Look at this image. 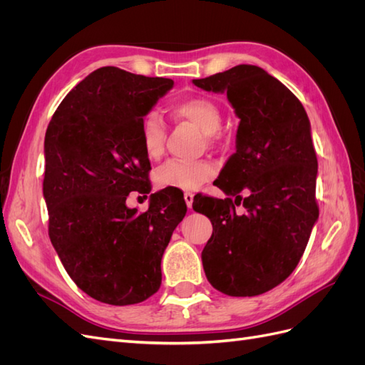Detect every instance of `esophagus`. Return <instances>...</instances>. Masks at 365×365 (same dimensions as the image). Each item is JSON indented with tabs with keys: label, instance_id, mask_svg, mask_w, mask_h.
<instances>
[{
	"label": "esophagus",
	"instance_id": "34e87169",
	"mask_svg": "<svg viewBox=\"0 0 365 365\" xmlns=\"http://www.w3.org/2000/svg\"><path fill=\"white\" fill-rule=\"evenodd\" d=\"M193 193L192 192H185L184 193V200H185V204H187V207L189 208H192V204H193Z\"/></svg>",
	"mask_w": 365,
	"mask_h": 365
}]
</instances>
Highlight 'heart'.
Listing matches in <instances>:
<instances>
[{
  "mask_svg": "<svg viewBox=\"0 0 365 365\" xmlns=\"http://www.w3.org/2000/svg\"><path fill=\"white\" fill-rule=\"evenodd\" d=\"M172 114L176 118L190 121L210 140L215 138L220 126L222 115L219 108L208 98L190 97L172 105ZM141 148L150 160L163 155L165 145V123L158 111H149L140 123ZM215 168L208 161H182L170 160L155 173V181L164 189L196 190L213 176Z\"/></svg>",
  "mask_w": 365,
  "mask_h": 365,
  "instance_id": "obj_1",
  "label": "heart"
}]
</instances>
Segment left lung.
<instances>
[{
  "mask_svg": "<svg viewBox=\"0 0 365 365\" xmlns=\"http://www.w3.org/2000/svg\"><path fill=\"white\" fill-rule=\"evenodd\" d=\"M193 83L225 93L240 120L236 152L217 178L235 202L210 196L193 201L195 212L213 225L201 254L204 271L227 295H260L289 277L318 219L311 123L302 102L256 65L242 63ZM242 191L249 196L242 198ZM240 200L244 215L235 213Z\"/></svg>",
  "mask_w": 365,
  "mask_h": 365,
  "instance_id": "8db88e82",
  "label": "left lung"
}]
</instances>
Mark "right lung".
<instances>
[{"instance_id": "obj_1", "label": "right lung", "mask_w": 365, "mask_h": 365, "mask_svg": "<svg viewBox=\"0 0 365 365\" xmlns=\"http://www.w3.org/2000/svg\"><path fill=\"white\" fill-rule=\"evenodd\" d=\"M172 79L115 67L77 83L51 117L43 141L48 236L71 280L96 300L145 302L161 284V259L187 205L178 192L150 195L146 213L126 205L149 193L140 123Z\"/></svg>"}]
</instances>
